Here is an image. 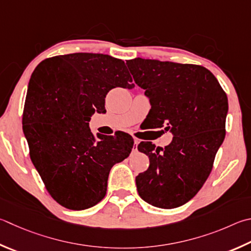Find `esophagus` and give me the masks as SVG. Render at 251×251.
I'll use <instances>...</instances> for the list:
<instances>
[{
  "label": "esophagus",
  "instance_id": "1",
  "mask_svg": "<svg viewBox=\"0 0 251 251\" xmlns=\"http://www.w3.org/2000/svg\"><path fill=\"white\" fill-rule=\"evenodd\" d=\"M139 144V139L138 138H134V150L137 149V145Z\"/></svg>",
  "mask_w": 251,
  "mask_h": 251
}]
</instances>
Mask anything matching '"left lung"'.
Segmentation results:
<instances>
[{
  "label": "left lung",
  "mask_w": 251,
  "mask_h": 251,
  "mask_svg": "<svg viewBox=\"0 0 251 251\" xmlns=\"http://www.w3.org/2000/svg\"><path fill=\"white\" fill-rule=\"evenodd\" d=\"M126 65L149 98L154 128L166 126L173 135L161 149L151 141L138 145L150 162L136 176L138 194L153 206H181L195 197L212 171L225 138L227 95L202 66L141 58Z\"/></svg>",
  "instance_id": "left-lung-1"
}]
</instances>
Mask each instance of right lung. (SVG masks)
Here are the masks:
<instances>
[{
    "mask_svg": "<svg viewBox=\"0 0 251 251\" xmlns=\"http://www.w3.org/2000/svg\"><path fill=\"white\" fill-rule=\"evenodd\" d=\"M131 82L125 62L103 53L45 59L31 75L23 130L31 162L62 206L80 211L102 201L112 167L129 156L130 135H93L89 122L106 112L108 91L131 89Z\"/></svg>",
    "mask_w": 251,
    "mask_h": 251,
    "instance_id": "1",
    "label": "right lung"
}]
</instances>
